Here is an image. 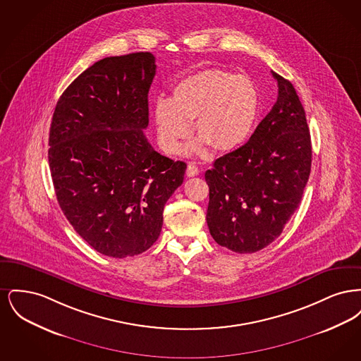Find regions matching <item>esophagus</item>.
Returning <instances> with one entry per match:
<instances>
[{"label": "esophagus", "instance_id": "esophagus-1", "mask_svg": "<svg viewBox=\"0 0 361 361\" xmlns=\"http://www.w3.org/2000/svg\"><path fill=\"white\" fill-rule=\"evenodd\" d=\"M197 174H199V168L196 166V164L189 162L188 168H187V176H188V177H195V176H197Z\"/></svg>", "mask_w": 361, "mask_h": 361}]
</instances>
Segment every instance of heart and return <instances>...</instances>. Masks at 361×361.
<instances>
[{"instance_id":"1","label":"heart","mask_w":361,"mask_h":361,"mask_svg":"<svg viewBox=\"0 0 361 361\" xmlns=\"http://www.w3.org/2000/svg\"><path fill=\"white\" fill-rule=\"evenodd\" d=\"M258 92L253 81L222 69L200 70L178 81L171 100L159 99L154 106L157 135L168 154H177L190 134L199 139L195 152L207 145L215 152H230L250 135L257 119Z\"/></svg>"}]
</instances>
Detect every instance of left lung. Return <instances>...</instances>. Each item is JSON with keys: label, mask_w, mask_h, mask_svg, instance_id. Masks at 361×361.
<instances>
[{"label": "left lung", "mask_w": 361, "mask_h": 361, "mask_svg": "<svg viewBox=\"0 0 361 361\" xmlns=\"http://www.w3.org/2000/svg\"><path fill=\"white\" fill-rule=\"evenodd\" d=\"M279 96L250 139L207 171V224L235 253H255L281 234L299 207L311 171L305 108L291 82L272 71Z\"/></svg>", "instance_id": "8db88e82"}]
</instances>
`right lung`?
<instances>
[{
  "mask_svg": "<svg viewBox=\"0 0 361 361\" xmlns=\"http://www.w3.org/2000/svg\"><path fill=\"white\" fill-rule=\"evenodd\" d=\"M155 69L150 52L104 58L68 86L52 115L49 164L58 203L108 257L147 250L184 181L187 164L155 152L143 133Z\"/></svg>",
  "mask_w": 361,
  "mask_h": 361,
  "instance_id": "right-lung-1",
  "label": "right lung"
}]
</instances>
